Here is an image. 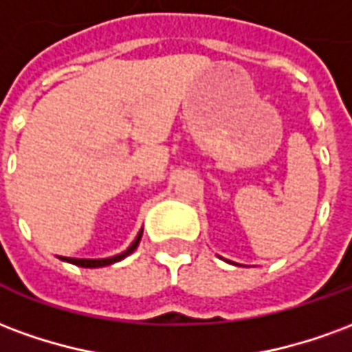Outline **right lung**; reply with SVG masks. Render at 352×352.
Wrapping results in <instances>:
<instances>
[{"label": "right lung", "mask_w": 352, "mask_h": 352, "mask_svg": "<svg viewBox=\"0 0 352 352\" xmlns=\"http://www.w3.org/2000/svg\"><path fill=\"white\" fill-rule=\"evenodd\" d=\"M141 236H143V230L139 232V236L135 237V241L126 249L124 252H120V254H116V256H111V258H100V260H88V258H62V260H67V262H72V264L75 265H80V267H103V265H111L115 264V262H118V260L126 258L128 254H131V252L138 249L139 241H141Z\"/></svg>", "instance_id": "1"}]
</instances>
